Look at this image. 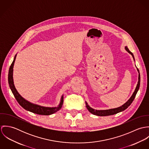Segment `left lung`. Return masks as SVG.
Masks as SVG:
<instances>
[{
	"label": "left lung",
	"instance_id": "1",
	"mask_svg": "<svg viewBox=\"0 0 149 149\" xmlns=\"http://www.w3.org/2000/svg\"><path fill=\"white\" fill-rule=\"evenodd\" d=\"M125 49L128 52L131 54L134 58V60L135 61L134 59V57L133 54L129 50V49H128L127 47L126 46L125 47ZM137 70L139 73V76H138V84L136 86V88L133 93V94L132 95V96H131V97L129 99V100H128L127 102L125 103L123 105H122V106L116 108H112V109H106V110H96V109H94L93 108H92L91 107L89 106V105L88 104V103L86 102H85V104H86V107L88 109V110L92 114L97 115V116H108V115H114L116 114L117 113H119L120 112H122L124 110H125L126 109H127L128 107L131 105V104L132 103V102H133V100H134L135 96L139 90V86H140V73H139V69L137 68Z\"/></svg>",
	"mask_w": 149,
	"mask_h": 149
}]
</instances>
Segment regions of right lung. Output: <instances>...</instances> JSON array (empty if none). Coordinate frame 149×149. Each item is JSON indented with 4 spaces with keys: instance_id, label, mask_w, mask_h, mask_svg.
<instances>
[{
    "instance_id": "right-lung-1",
    "label": "right lung",
    "mask_w": 149,
    "mask_h": 149,
    "mask_svg": "<svg viewBox=\"0 0 149 149\" xmlns=\"http://www.w3.org/2000/svg\"><path fill=\"white\" fill-rule=\"evenodd\" d=\"M16 56H17V54L15 56L14 60L9 68L8 74V81L9 86L15 98L16 99L18 103L20 104V106L27 111H29L34 113H37L38 115H49L59 111L61 108L63 104V102H64L63 95L61 96L60 104L58 106V107H46L41 106L37 104L31 103L29 101L25 100L19 95V93L18 92V91H17L15 87V85L14 84V80H13V68H14L15 61Z\"/></svg>"
}]
</instances>
